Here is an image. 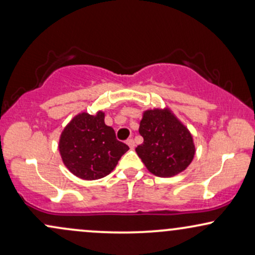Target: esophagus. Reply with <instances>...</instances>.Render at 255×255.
I'll return each mask as SVG.
<instances>
[{
  "label": "esophagus",
  "mask_w": 255,
  "mask_h": 255,
  "mask_svg": "<svg viewBox=\"0 0 255 255\" xmlns=\"http://www.w3.org/2000/svg\"><path fill=\"white\" fill-rule=\"evenodd\" d=\"M126 144L129 146L130 148H134V146H135V142H134L133 139H128L127 141H126Z\"/></svg>",
  "instance_id": "34e87169"
}]
</instances>
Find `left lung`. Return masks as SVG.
I'll use <instances>...</instances> for the list:
<instances>
[{"label": "left lung", "mask_w": 255, "mask_h": 255, "mask_svg": "<svg viewBox=\"0 0 255 255\" xmlns=\"http://www.w3.org/2000/svg\"><path fill=\"white\" fill-rule=\"evenodd\" d=\"M139 133L144 142L135 151L151 174L172 177L192 163L195 145L191 131L169 108L145 110Z\"/></svg>", "instance_id": "8db88e82"}]
</instances>
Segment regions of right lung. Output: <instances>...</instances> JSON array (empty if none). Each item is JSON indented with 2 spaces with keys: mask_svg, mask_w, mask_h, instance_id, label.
<instances>
[{
  "mask_svg": "<svg viewBox=\"0 0 255 255\" xmlns=\"http://www.w3.org/2000/svg\"><path fill=\"white\" fill-rule=\"evenodd\" d=\"M104 113H80L64 127L58 141L63 164L77 177L98 180L118 165L122 154L129 150L116 139L115 130L104 122Z\"/></svg>",
  "mask_w": 255,
  "mask_h": 255,
  "instance_id": "add662e5",
  "label": "right lung"
}]
</instances>
